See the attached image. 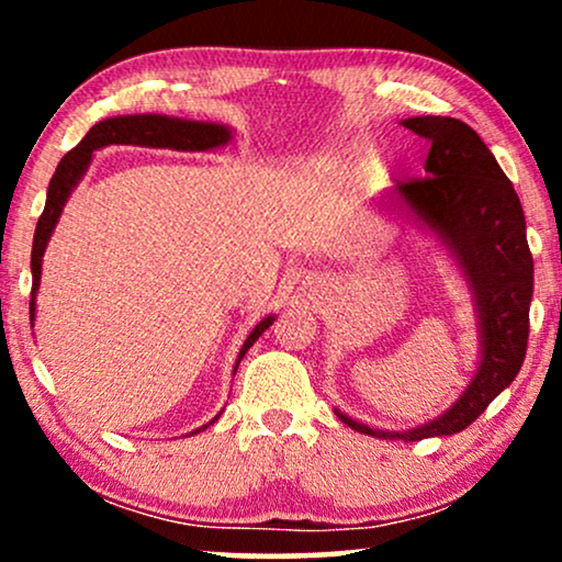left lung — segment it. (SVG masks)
Returning a JSON list of instances; mask_svg holds the SVG:
<instances>
[{
  "instance_id": "8db88e82",
  "label": "left lung",
  "mask_w": 562,
  "mask_h": 562,
  "mask_svg": "<svg viewBox=\"0 0 562 562\" xmlns=\"http://www.w3.org/2000/svg\"><path fill=\"white\" fill-rule=\"evenodd\" d=\"M402 125L429 143L425 179L398 181L386 204L432 233L463 271L479 322V368L448 412L404 432L373 429L335 412L356 432L417 442L463 432L517 379L527 352L535 266L517 191L479 133L456 117L429 114Z\"/></svg>"
}]
</instances>
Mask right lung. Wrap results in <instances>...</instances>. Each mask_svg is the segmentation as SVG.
<instances>
[{
  "mask_svg": "<svg viewBox=\"0 0 562 562\" xmlns=\"http://www.w3.org/2000/svg\"><path fill=\"white\" fill-rule=\"evenodd\" d=\"M233 140V130L227 125H217V122H196V120H181V117H168V114H117V117H106L97 122L94 127L83 135V140L76 145L74 150H68L53 173L48 183V196H45V210L37 220L35 237H33V258H30V268H33V296H30V322H35V296L41 289V273H43V256L48 248V240L53 229L58 225L60 212L71 196V191L79 187V181L87 173L94 150L106 148V145H140V148H168V150H187V153H202L222 148ZM273 314H268L266 319H260L256 329L248 335V340L243 342L240 356L235 360V371L240 366L245 352L250 350V345L273 325ZM222 414V412H220ZM220 414L210 425L220 419ZM210 425L199 427L196 432H202Z\"/></svg>",
  "mask_w": 562,
  "mask_h": 562,
  "instance_id": "1",
  "label": "right lung"
}]
</instances>
